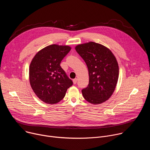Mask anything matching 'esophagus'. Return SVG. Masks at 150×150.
Returning a JSON list of instances; mask_svg holds the SVG:
<instances>
[{
  "label": "esophagus",
  "instance_id": "obj_1",
  "mask_svg": "<svg viewBox=\"0 0 150 150\" xmlns=\"http://www.w3.org/2000/svg\"><path fill=\"white\" fill-rule=\"evenodd\" d=\"M77 81H78V79H77L76 78L73 79V82H74V84H76V82H77Z\"/></svg>",
  "mask_w": 150,
  "mask_h": 150
}]
</instances>
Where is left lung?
I'll list each match as a JSON object with an SVG mask.
<instances>
[{
	"mask_svg": "<svg viewBox=\"0 0 150 150\" xmlns=\"http://www.w3.org/2000/svg\"><path fill=\"white\" fill-rule=\"evenodd\" d=\"M75 50L88 67L89 83L82 90L83 98L93 104L108 100L113 93L119 77V66L112 52L106 47L89 42Z\"/></svg>",
	"mask_w": 150,
	"mask_h": 150,
	"instance_id": "left-lung-1",
	"label": "left lung"
}]
</instances>
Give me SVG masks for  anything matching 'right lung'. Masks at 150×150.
<instances>
[{"label": "right lung", "instance_id": "add662e5", "mask_svg": "<svg viewBox=\"0 0 150 150\" xmlns=\"http://www.w3.org/2000/svg\"><path fill=\"white\" fill-rule=\"evenodd\" d=\"M71 49L68 46L50 45L40 50L31 62L29 77L31 88L46 103L59 102L73 84L60 65Z\"/></svg>", "mask_w": 150, "mask_h": 150}]
</instances>
